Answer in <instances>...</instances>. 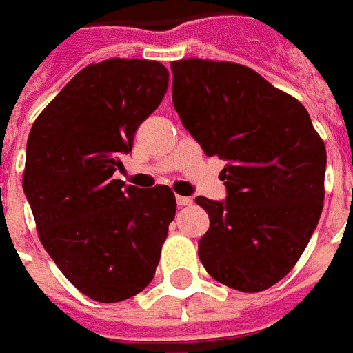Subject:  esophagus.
<instances>
[{
  "label": "esophagus",
  "mask_w": 353,
  "mask_h": 353,
  "mask_svg": "<svg viewBox=\"0 0 353 353\" xmlns=\"http://www.w3.org/2000/svg\"><path fill=\"white\" fill-rule=\"evenodd\" d=\"M176 200H177V206H192V199H189V196H179V194H177L176 196Z\"/></svg>",
  "instance_id": "esophagus-1"
}]
</instances>
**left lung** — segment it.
<instances>
[{
	"mask_svg": "<svg viewBox=\"0 0 353 353\" xmlns=\"http://www.w3.org/2000/svg\"><path fill=\"white\" fill-rule=\"evenodd\" d=\"M177 115L221 170L227 200L196 196L210 229L199 240L208 274L244 293L288 276L325 199V143L301 101L252 68L185 58L170 64Z\"/></svg>",
	"mask_w": 353,
	"mask_h": 353,
	"instance_id": "obj_1",
	"label": "left lung"
}]
</instances>
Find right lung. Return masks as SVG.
<instances>
[{
    "label": "right lung",
    "mask_w": 353,
    "mask_h": 353,
    "mask_svg": "<svg viewBox=\"0 0 353 353\" xmlns=\"http://www.w3.org/2000/svg\"><path fill=\"white\" fill-rule=\"evenodd\" d=\"M168 79L157 60L87 65L28 136L22 189L39 240L65 278L98 303H121L149 285L176 215L166 185L138 189L113 179Z\"/></svg>",
    "instance_id": "right-lung-1"
}]
</instances>
